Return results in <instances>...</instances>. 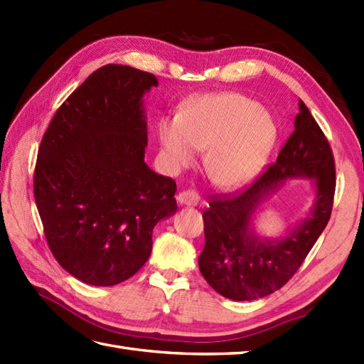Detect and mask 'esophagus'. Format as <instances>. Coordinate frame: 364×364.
Masks as SVG:
<instances>
[{
	"instance_id": "1",
	"label": "esophagus",
	"mask_w": 364,
	"mask_h": 364,
	"mask_svg": "<svg viewBox=\"0 0 364 364\" xmlns=\"http://www.w3.org/2000/svg\"><path fill=\"white\" fill-rule=\"evenodd\" d=\"M176 200H178V203H180V205L196 206V205H198V202H200V196L197 194L196 191L186 189V191H181L180 194L176 196Z\"/></svg>"
}]
</instances>
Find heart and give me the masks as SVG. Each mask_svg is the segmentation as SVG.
I'll return each instance as SVG.
<instances>
[{
	"label": "heart",
	"mask_w": 364,
	"mask_h": 364,
	"mask_svg": "<svg viewBox=\"0 0 364 364\" xmlns=\"http://www.w3.org/2000/svg\"><path fill=\"white\" fill-rule=\"evenodd\" d=\"M161 156L168 170L189 166L206 150L205 168L222 188H237L259 173L277 141V125L255 100L236 92L192 100L178 117L158 122Z\"/></svg>",
	"instance_id": "1"
}]
</instances>
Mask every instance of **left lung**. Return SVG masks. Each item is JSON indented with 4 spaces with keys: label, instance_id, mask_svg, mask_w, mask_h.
Segmentation results:
<instances>
[{
    "label": "left lung",
    "instance_id": "left-lung-1",
    "mask_svg": "<svg viewBox=\"0 0 364 364\" xmlns=\"http://www.w3.org/2000/svg\"><path fill=\"white\" fill-rule=\"evenodd\" d=\"M308 176L316 183L311 215L278 242H261L250 231L251 214L260 200L286 177ZM336 188L335 158L326 134L299 102L294 131L277 162L269 164L250 186L231 194H214L203 213L205 249L200 272L214 291L231 300H253L283 288L327 227Z\"/></svg>",
    "mask_w": 364,
    "mask_h": 364
}]
</instances>
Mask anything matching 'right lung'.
Returning a JSON list of instances; mask_svg holds the SVG:
<instances>
[{
    "label": "right lung",
    "mask_w": 364,
    "mask_h": 364,
    "mask_svg": "<svg viewBox=\"0 0 364 364\" xmlns=\"http://www.w3.org/2000/svg\"><path fill=\"white\" fill-rule=\"evenodd\" d=\"M149 72L100 67L59 106L38 146L34 198L53 257L68 274L114 286L149 259L176 183L145 164Z\"/></svg>",
    "instance_id": "right-lung-1"
}]
</instances>
